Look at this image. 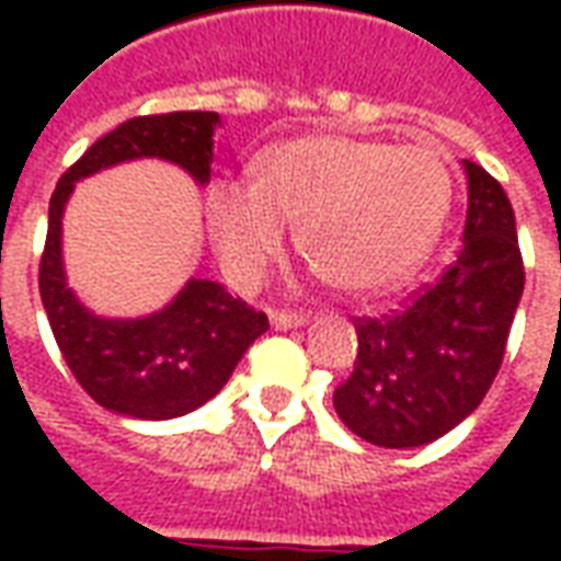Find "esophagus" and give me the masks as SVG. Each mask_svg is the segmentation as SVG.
Segmentation results:
<instances>
[{
	"label": "esophagus",
	"mask_w": 561,
	"mask_h": 561,
	"mask_svg": "<svg viewBox=\"0 0 561 561\" xmlns=\"http://www.w3.org/2000/svg\"><path fill=\"white\" fill-rule=\"evenodd\" d=\"M270 321H273V328L276 330H291V328H304L309 316L306 312H270Z\"/></svg>",
	"instance_id": "esophagus-1"
}]
</instances>
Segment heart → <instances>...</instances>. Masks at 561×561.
Returning a JSON list of instances; mask_svg holds the SVG:
<instances>
[{"label":"heart","instance_id":"heart-1","mask_svg":"<svg viewBox=\"0 0 561 561\" xmlns=\"http://www.w3.org/2000/svg\"><path fill=\"white\" fill-rule=\"evenodd\" d=\"M454 201L435 147L309 135L270 149L257 180L209 192V231L233 282L261 279L300 221V249L348 294L393 288L430 252Z\"/></svg>","mask_w":561,"mask_h":561}]
</instances>
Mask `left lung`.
Listing matches in <instances>:
<instances>
[{"label":"left lung","instance_id":"1","mask_svg":"<svg viewBox=\"0 0 561 561\" xmlns=\"http://www.w3.org/2000/svg\"><path fill=\"white\" fill-rule=\"evenodd\" d=\"M462 252L388 316L354 318L357 360L333 390L342 423L378 447H421L466 421L493 385L523 297L517 221L474 161Z\"/></svg>","mask_w":561,"mask_h":561}]
</instances>
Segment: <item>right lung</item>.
Instances as JSON below:
<instances>
[{
  "mask_svg": "<svg viewBox=\"0 0 561 561\" xmlns=\"http://www.w3.org/2000/svg\"><path fill=\"white\" fill-rule=\"evenodd\" d=\"M219 114L173 111L126 119L92 144L56 183L47 216V243L38 291L54 340L68 369L92 400L138 421H168L195 412L231 378L245 348L270 328L225 285L188 279L171 304L147 318H102L80 304L62 270V213L75 183L131 159L180 164L197 183H209L213 131Z\"/></svg>",
  "mask_w": 561,
  "mask_h": 561,
  "instance_id": "1",
  "label": "right lung"
}]
</instances>
